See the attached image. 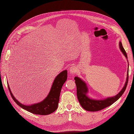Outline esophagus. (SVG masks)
Returning <instances> with one entry per match:
<instances>
[{
  "mask_svg": "<svg viewBox=\"0 0 134 134\" xmlns=\"http://www.w3.org/2000/svg\"><path fill=\"white\" fill-rule=\"evenodd\" d=\"M69 72L70 73V74H75L76 72H77V68L76 67L74 66H72L69 69Z\"/></svg>",
  "mask_w": 134,
  "mask_h": 134,
  "instance_id": "34e87169",
  "label": "esophagus"
}]
</instances>
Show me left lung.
<instances>
[{"label": "left lung", "instance_id": "obj_1", "mask_svg": "<svg viewBox=\"0 0 134 134\" xmlns=\"http://www.w3.org/2000/svg\"><path fill=\"white\" fill-rule=\"evenodd\" d=\"M119 48H120L121 51L124 55L126 58L128 59L127 54H126V53L124 50L121 42H119ZM128 75L129 71L128 70L127 78H126V82L125 83L124 87L120 91V92L113 97L108 98L107 99L104 100H94L90 99V98H88L86 96V93L88 92V89L86 84L81 79L78 78V76H75L74 78V80H75V82L76 86V94L77 97H78V99L80 105H81V107L87 111H97L110 106L111 105H112L116 100H117L124 92L126 87L128 85L129 79Z\"/></svg>", "mask_w": 134, "mask_h": 134}]
</instances>
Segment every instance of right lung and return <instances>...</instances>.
<instances>
[{
	"instance_id": "1",
	"label": "right lung",
	"mask_w": 134,
	"mask_h": 134,
	"mask_svg": "<svg viewBox=\"0 0 134 134\" xmlns=\"http://www.w3.org/2000/svg\"><path fill=\"white\" fill-rule=\"evenodd\" d=\"M67 70H65V71L61 72L56 77L53 82L50 92L49 93V94L46 99L39 103L35 104L29 105V106L22 104L16 100L11 92L9 85H8V86L12 99L20 107L34 114L47 115L53 113L57 109L61 90L63 83L67 80Z\"/></svg>"
}]
</instances>
